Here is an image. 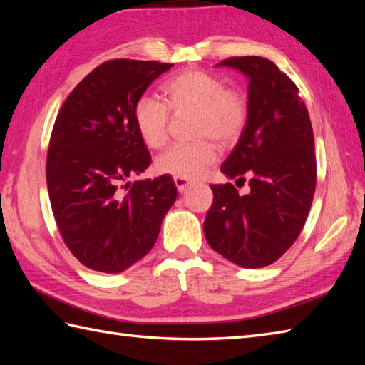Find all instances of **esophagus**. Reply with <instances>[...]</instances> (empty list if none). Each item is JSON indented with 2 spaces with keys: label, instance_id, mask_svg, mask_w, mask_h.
I'll use <instances>...</instances> for the list:
<instances>
[{
  "label": "esophagus",
  "instance_id": "34e87169",
  "mask_svg": "<svg viewBox=\"0 0 365 365\" xmlns=\"http://www.w3.org/2000/svg\"><path fill=\"white\" fill-rule=\"evenodd\" d=\"M174 183H175L177 190L180 191V192L185 191V188H187L188 185H190V182L187 180V178H180V177H175V178H174Z\"/></svg>",
  "mask_w": 365,
  "mask_h": 365
}]
</instances>
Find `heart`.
Wrapping results in <instances>:
<instances>
[{
    "instance_id": "b5f03b06",
    "label": "heart",
    "mask_w": 365,
    "mask_h": 365,
    "mask_svg": "<svg viewBox=\"0 0 365 365\" xmlns=\"http://www.w3.org/2000/svg\"><path fill=\"white\" fill-rule=\"evenodd\" d=\"M165 103L144 96L133 108V122L139 138L152 149L165 145L169 136V118L173 110L196 111V133L229 144L242 135L247 122V98L242 91L230 89L218 76L204 71L182 72L161 86ZM218 160V149L212 141L175 143L157 158L163 174L180 178L202 175Z\"/></svg>"
}]
</instances>
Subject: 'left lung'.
<instances>
[{
    "label": "left lung",
    "instance_id": "8db88e82",
    "mask_svg": "<svg viewBox=\"0 0 365 365\" xmlns=\"http://www.w3.org/2000/svg\"><path fill=\"white\" fill-rule=\"evenodd\" d=\"M250 78L247 122L221 170L246 182L212 185L204 234L222 257L243 268L271 265L294 243L311 210L317 161L314 131L299 91L274 63L260 56L224 59Z\"/></svg>",
    "mask_w": 365,
    "mask_h": 365
}]
</instances>
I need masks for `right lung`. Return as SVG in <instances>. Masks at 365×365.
Instances as JSON below:
<instances>
[{
  "label": "right lung",
  "mask_w": 365,
  "mask_h": 365,
  "mask_svg": "<svg viewBox=\"0 0 365 365\" xmlns=\"http://www.w3.org/2000/svg\"><path fill=\"white\" fill-rule=\"evenodd\" d=\"M173 64L113 59L61 106L46 155V187L66 246L84 267L120 273L149 252L175 202L170 175L128 182L149 168L133 108Z\"/></svg>",
  "instance_id": "1"
}]
</instances>
